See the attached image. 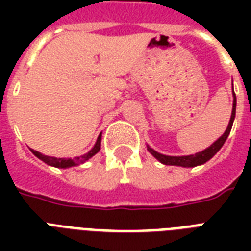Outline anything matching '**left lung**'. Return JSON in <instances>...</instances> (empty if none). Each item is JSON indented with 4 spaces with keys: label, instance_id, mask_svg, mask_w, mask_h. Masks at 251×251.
<instances>
[{
    "label": "left lung",
    "instance_id": "1",
    "mask_svg": "<svg viewBox=\"0 0 251 251\" xmlns=\"http://www.w3.org/2000/svg\"><path fill=\"white\" fill-rule=\"evenodd\" d=\"M234 117H236V94H234L233 91V106H232V114H230L229 124L226 126V130L224 131V134L220 138H218L210 147H207L206 150H203L201 152H197L195 155H186V156H169V155H163V153L157 152L153 149H151L149 145H147V150H149V152L155 159L160 161L161 164L177 165V167L183 168H193L197 167V165H202L204 163H207L210 159H212L216 155V152H219V150L222 149L223 145L226 143V138H228L230 130H232Z\"/></svg>",
    "mask_w": 251,
    "mask_h": 251
}]
</instances>
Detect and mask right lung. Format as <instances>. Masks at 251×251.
Segmentation results:
<instances>
[{
  "instance_id": "1",
  "label": "right lung",
  "mask_w": 251,
  "mask_h": 251,
  "mask_svg": "<svg viewBox=\"0 0 251 251\" xmlns=\"http://www.w3.org/2000/svg\"><path fill=\"white\" fill-rule=\"evenodd\" d=\"M100 147H101V134L99 135L98 139H96V143L94 145V147L88 151L84 155H80V156H76L74 159H65V157H52V156H47V155H43V153L37 152L35 150H31L32 153L36 157H39L40 160H43L45 164L50 165V167H56V168H72V167H76V165L83 164L86 163L87 160H90L91 157L95 156L96 153L100 151Z\"/></svg>"
}]
</instances>
